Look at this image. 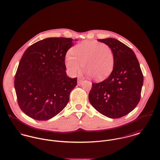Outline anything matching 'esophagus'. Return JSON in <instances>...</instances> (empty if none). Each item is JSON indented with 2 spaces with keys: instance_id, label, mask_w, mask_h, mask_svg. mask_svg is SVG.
<instances>
[{
  "instance_id": "1",
  "label": "esophagus",
  "mask_w": 160,
  "mask_h": 160,
  "mask_svg": "<svg viewBox=\"0 0 160 160\" xmlns=\"http://www.w3.org/2000/svg\"><path fill=\"white\" fill-rule=\"evenodd\" d=\"M82 82H83L82 80H81V79H78V86H80V85L82 83Z\"/></svg>"
}]
</instances>
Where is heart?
<instances>
[{
  "label": "heart",
  "instance_id": "heart-1",
  "mask_svg": "<svg viewBox=\"0 0 160 160\" xmlns=\"http://www.w3.org/2000/svg\"><path fill=\"white\" fill-rule=\"evenodd\" d=\"M65 58V66L70 74L79 73L83 66L85 72L96 81H103L112 74L114 55L107 44L96 41H86L73 47Z\"/></svg>",
  "mask_w": 160,
  "mask_h": 160
}]
</instances>
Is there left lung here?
<instances>
[{
  "mask_svg": "<svg viewBox=\"0 0 160 160\" xmlns=\"http://www.w3.org/2000/svg\"><path fill=\"white\" fill-rule=\"evenodd\" d=\"M98 41L112 48L114 68L108 78L92 84L89 100L100 113L110 118H119L132 112L138 103L143 74L131 48L113 38Z\"/></svg>",
  "mask_w": 160,
  "mask_h": 160,
  "instance_id": "obj_1",
  "label": "left lung"
}]
</instances>
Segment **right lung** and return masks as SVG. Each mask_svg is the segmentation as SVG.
<instances>
[{"instance_id": "1", "label": "right lung", "mask_w": 160, "mask_h": 160, "mask_svg": "<svg viewBox=\"0 0 160 160\" xmlns=\"http://www.w3.org/2000/svg\"><path fill=\"white\" fill-rule=\"evenodd\" d=\"M74 41L46 38L29 47L23 53L14 84L18 105L30 118L50 119L68 104L77 78L67 76L65 59Z\"/></svg>"}]
</instances>
